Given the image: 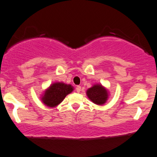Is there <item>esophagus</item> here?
Masks as SVG:
<instances>
[{"mask_svg":"<svg viewBox=\"0 0 157 157\" xmlns=\"http://www.w3.org/2000/svg\"><path fill=\"white\" fill-rule=\"evenodd\" d=\"M75 90H76L77 92H80L81 90H82V87H81L80 85H77L76 88H75Z\"/></svg>","mask_w":157,"mask_h":157,"instance_id":"esophagus-1","label":"esophagus"}]
</instances>
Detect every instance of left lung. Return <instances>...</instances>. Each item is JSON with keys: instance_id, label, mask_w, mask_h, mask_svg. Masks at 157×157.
<instances>
[{"instance_id": "8db88e82", "label": "left lung", "mask_w": 157, "mask_h": 157, "mask_svg": "<svg viewBox=\"0 0 157 157\" xmlns=\"http://www.w3.org/2000/svg\"><path fill=\"white\" fill-rule=\"evenodd\" d=\"M86 94L93 103L102 105L108 101L109 91L101 84H95L87 90Z\"/></svg>"}]
</instances>
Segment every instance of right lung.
I'll use <instances>...</instances> for the list:
<instances>
[{
  "label": "right lung",
  "mask_w": 157,
  "mask_h": 157,
  "mask_svg": "<svg viewBox=\"0 0 157 157\" xmlns=\"http://www.w3.org/2000/svg\"><path fill=\"white\" fill-rule=\"evenodd\" d=\"M74 90L73 86L63 82H54L41 94L42 102L49 108H55L59 105L67 94Z\"/></svg>",
  "instance_id": "1"
}]
</instances>
